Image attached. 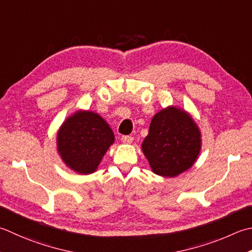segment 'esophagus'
Here are the masks:
<instances>
[{
  "mask_svg": "<svg viewBox=\"0 0 252 252\" xmlns=\"http://www.w3.org/2000/svg\"><path fill=\"white\" fill-rule=\"evenodd\" d=\"M121 140L123 143H126V144H131V143L133 142V137L132 136H129V135H125L121 137Z\"/></svg>",
  "mask_w": 252,
  "mask_h": 252,
  "instance_id": "obj_1",
  "label": "esophagus"
}]
</instances>
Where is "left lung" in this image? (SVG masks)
<instances>
[{"instance_id":"obj_1","label":"left lung","mask_w":252,"mask_h":252,"mask_svg":"<svg viewBox=\"0 0 252 252\" xmlns=\"http://www.w3.org/2000/svg\"><path fill=\"white\" fill-rule=\"evenodd\" d=\"M201 137L190 113L171 105L153 117L142 151L154 174L174 178L194 165L202 149Z\"/></svg>"}]
</instances>
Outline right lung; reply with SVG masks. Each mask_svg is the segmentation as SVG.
<instances>
[{
  "instance_id": "obj_1",
  "label": "right lung",
  "mask_w": 252,
  "mask_h": 252,
  "mask_svg": "<svg viewBox=\"0 0 252 252\" xmlns=\"http://www.w3.org/2000/svg\"><path fill=\"white\" fill-rule=\"evenodd\" d=\"M113 143L111 127L92 110L73 112L57 132L58 154L67 168L80 175L95 172Z\"/></svg>"
}]
</instances>
